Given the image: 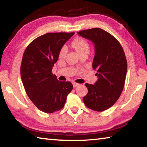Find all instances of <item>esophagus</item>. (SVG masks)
Returning a JSON list of instances; mask_svg holds the SVG:
<instances>
[{"label":"esophagus","instance_id":"34e87169","mask_svg":"<svg viewBox=\"0 0 147 147\" xmlns=\"http://www.w3.org/2000/svg\"><path fill=\"white\" fill-rule=\"evenodd\" d=\"M73 86L74 87V88H76V87H78L80 86L79 84L76 83V82H73Z\"/></svg>","mask_w":147,"mask_h":147}]
</instances>
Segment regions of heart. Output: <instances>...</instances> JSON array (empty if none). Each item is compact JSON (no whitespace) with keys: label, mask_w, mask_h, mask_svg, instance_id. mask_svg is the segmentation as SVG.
<instances>
[{"label":"heart","mask_w":147,"mask_h":147,"mask_svg":"<svg viewBox=\"0 0 147 147\" xmlns=\"http://www.w3.org/2000/svg\"><path fill=\"white\" fill-rule=\"evenodd\" d=\"M71 45L74 49H75L78 51V53L80 54L85 53V52H89V51L88 43L85 39L82 38H76L72 42ZM67 52V49L66 46L62 47L59 52V58H64L66 55Z\"/></svg>","instance_id":"obj_1"}]
</instances>
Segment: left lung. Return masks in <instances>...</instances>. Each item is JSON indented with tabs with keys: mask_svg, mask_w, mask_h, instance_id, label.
<instances>
[{
	"mask_svg": "<svg viewBox=\"0 0 147 147\" xmlns=\"http://www.w3.org/2000/svg\"><path fill=\"white\" fill-rule=\"evenodd\" d=\"M94 45L93 68L98 80L94 85L86 84L88 94L83 98L88 108L103 111L112 106L123 90L127 72V61L117 39L104 30L94 28L78 32Z\"/></svg>",
	"mask_w": 147,
	"mask_h": 147,
	"instance_id": "8db88e82",
	"label": "left lung"
}]
</instances>
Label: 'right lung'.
I'll return each instance as SVG.
<instances>
[{
  "label": "right lung",
  "mask_w": 147,
  "mask_h": 147,
  "mask_svg": "<svg viewBox=\"0 0 147 147\" xmlns=\"http://www.w3.org/2000/svg\"><path fill=\"white\" fill-rule=\"evenodd\" d=\"M74 34L47 33L32 41L24 52L21 65L24 88L34 105L45 113L63 108L73 88L70 82L58 80L52 70L61 48Z\"/></svg>",
  "instance_id": "1"
}]
</instances>
